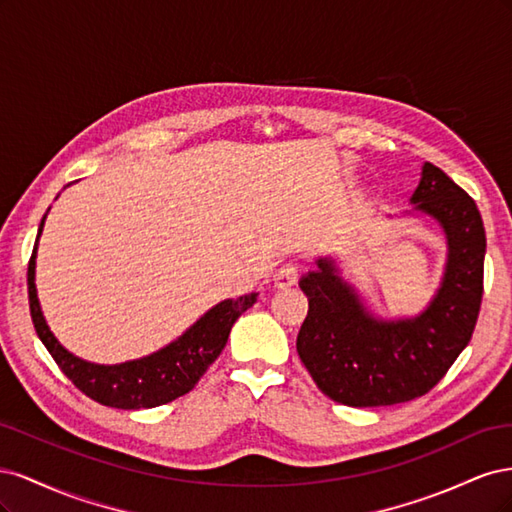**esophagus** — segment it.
<instances>
[{
  "label": "esophagus",
  "instance_id": "esophagus-1",
  "mask_svg": "<svg viewBox=\"0 0 512 512\" xmlns=\"http://www.w3.org/2000/svg\"><path fill=\"white\" fill-rule=\"evenodd\" d=\"M299 282V267L292 265V262H286L273 275V284L275 288H290Z\"/></svg>",
  "mask_w": 512,
  "mask_h": 512
}]
</instances>
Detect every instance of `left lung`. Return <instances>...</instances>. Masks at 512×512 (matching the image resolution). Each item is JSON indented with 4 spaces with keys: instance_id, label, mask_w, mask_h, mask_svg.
<instances>
[{
    "instance_id": "obj_1",
    "label": "left lung",
    "mask_w": 512,
    "mask_h": 512,
    "mask_svg": "<svg viewBox=\"0 0 512 512\" xmlns=\"http://www.w3.org/2000/svg\"><path fill=\"white\" fill-rule=\"evenodd\" d=\"M412 203L431 215L448 239L442 286L421 316L376 320L329 258H320L318 271L299 282L309 312L297 352L318 389L337 404L378 408L421 397L446 376L472 339L483 301V218L472 196L429 162Z\"/></svg>"
}]
</instances>
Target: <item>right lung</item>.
I'll return each mask as SVG.
<instances>
[{"instance_id": "right-lung-1", "label": "right lung", "mask_w": 512, "mask_h": 512, "mask_svg": "<svg viewBox=\"0 0 512 512\" xmlns=\"http://www.w3.org/2000/svg\"><path fill=\"white\" fill-rule=\"evenodd\" d=\"M42 224L38 235L42 232ZM36 247L38 241L27 267L29 312H32L36 333L76 389L102 406L121 410L156 408L190 393L198 380L203 378L209 365L224 350L232 324H235L245 309H250L256 303L258 297L256 292H252L243 294L239 299H226L218 303L194 327L185 331L177 342L156 354L145 356V359L121 365H94L70 354L57 342L51 329L46 327L34 284Z\"/></svg>"}]
</instances>
